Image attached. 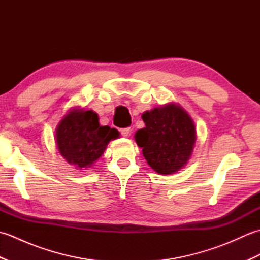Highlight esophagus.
I'll return each instance as SVG.
<instances>
[{"mask_svg":"<svg viewBox=\"0 0 260 260\" xmlns=\"http://www.w3.org/2000/svg\"><path fill=\"white\" fill-rule=\"evenodd\" d=\"M119 132H120L121 136H124V137H127V136L131 135V128H129V127H126V128H120Z\"/></svg>","mask_w":260,"mask_h":260,"instance_id":"34e87169","label":"esophagus"}]
</instances>
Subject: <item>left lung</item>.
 Here are the masks:
<instances>
[{"mask_svg":"<svg viewBox=\"0 0 260 260\" xmlns=\"http://www.w3.org/2000/svg\"><path fill=\"white\" fill-rule=\"evenodd\" d=\"M145 127L135 133L148 165L159 174L178 172L189 161L197 140L190 115L180 105L168 104L142 115Z\"/></svg>","mask_w":260,"mask_h":260,"instance_id":"1","label":"left lung"}]
</instances>
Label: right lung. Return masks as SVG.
<instances>
[{"label":"right lung","mask_w":260,"mask_h":260,"mask_svg":"<svg viewBox=\"0 0 260 260\" xmlns=\"http://www.w3.org/2000/svg\"><path fill=\"white\" fill-rule=\"evenodd\" d=\"M117 135L115 128L101 126L95 112L79 108L71 109L56 128L59 153L79 170L91 167Z\"/></svg>","instance_id":"right-lung-1"}]
</instances>
